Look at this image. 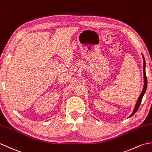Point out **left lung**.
Segmentation results:
<instances>
[{"instance_id": "1", "label": "left lung", "mask_w": 152, "mask_h": 152, "mask_svg": "<svg viewBox=\"0 0 152 152\" xmlns=\"http://www.w3.org/2000/svg\"><path fill=\"white\" fill-rule=\"evenodd\" d=\"M142 58H143V63H144V64H143V70H144V87H143V89L140 95L139 96V97H138L137 101L136 102V104H135L134 106V110L133 112H132V114H131V115L129 116V118L131 117V116H133L135 113H136V112L138 110V108H139L140 106V104L141 103V101H142V99L143 98V96L144 95L145 92H146V88H147V83H148V82H147V78H146V61H145V59H144V57L142 54Z\"/></svg>"}]
</instances>
